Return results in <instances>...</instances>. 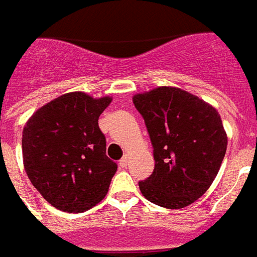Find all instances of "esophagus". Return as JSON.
Segmentation results:
<instances>
[{"label":"esophagus","mask_w":257,"mask_h":257,"mask_svg":"<svg viewBox=\"0 0 257 257\" xmlns=\"http://www.w3.org/2000/svg\"><path fill=\"white\" fill-rule=\"evenodd\" d=\"M126 165H128V157H122L120 160V166L121 168H126Z\"/></svg>","instance_id":"obj_1"}]
</instances>
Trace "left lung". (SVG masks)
Listing matches in <instances>:
<instances>
[{"label": "left lung", "mask_w": 257, "mask_h": 257, "mask_svg": "<svg viewBox=\"0 0 257 257\" xmlns=\"http://www.w3.org/2000/svg\"><path fill=\"white\" fill-rule=\"evenodd\" d=\"M153 145L154 170L140 181L148 201L183 208L201 198L218 174L227 135L215 108L176 87L133 96Z\"/></svg>", "instance_id": "left-lung-1"}]
</instances>
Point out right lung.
<instances>
[{"label":"right lung","mask_w":257,"mask_h":257,"mask_svg":"<svg viewBox=\"0 0 257 257\" xmlns=\"http://www.w3.org/2000/svg\"><path fill=\"white\" fill-rule=\"evenodd\" d=\"M112 101L70 92L39 108L22 132L24 166L33 186L58 210L83 212L107 194L117 165L105 154L99 116Z\"/></svg>","instance_id":"1"}]
</instances>
